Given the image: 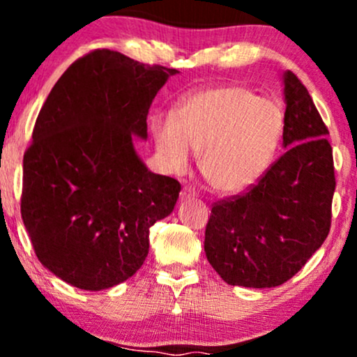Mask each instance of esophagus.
Here are the masks:
<instances>
[{
    "mask_svg": "<svg viewBox=\"0 0 357 357\" xmlns=\"http://www.w3.org/2000/svg\"><path fill=\"white\" fill-rule=\"evenodd\" d=\"M196 196V190L192 186H184L183 191H181V202H186V199H192Z\"/></svg>",
    "mask_w": 357,
    "mask_h": 357,
    "instance_id": "obj_1",
    "label": "esophagus"
}]
</instances>
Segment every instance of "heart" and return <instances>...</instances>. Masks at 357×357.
I'll use <instances>...</instances> for the list:
<instances>
[{
  "mask_svg": "<svg viewBox=\"0 0 357 357\" xmlns=\"http://www.w3.org/2000/svg\"><path fill=\"white\" fill-rule=\"evenodd\" d=\"M284 114L275 100L243 85L198 90L181 102L174 119H153V136L162 165L184 171L191 151L213 190L235 195L260 181L275 158Z\"/></svg>",
  "mask_w": 357,
  "mask_h": 357,
  "instance_id": "obj_1",
  "label": "heart"
}]
</instances>
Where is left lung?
I'll list each match as a JSON object with an SVG mask.
<instances>
[{"instance_id":"obj_1","label":"left lung","mask_w":357,"mask_h":357,"mask_svg":"<svg viewBox=\"0 0 357 357\" xmlns=\"http://www.w3.org/2000/svg\"><path fill=\"white\" fill-rule=\"evenodd\" d=\"M285 153L247 192L211 208L204 252L227 284L270 289L292 278L329 235L333 147L312 97L284 73Z\"/></svg>"}]
</instances>
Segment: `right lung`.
Masks as SVG:
<instances>
[{"mask_svg": "<svg viewBox=\"0 0 357 357\" xmlns=\"http://www.w3.org/2000/svg\"><path fill=\"white\" fill-rule=\"evenodd\" d=\"M176 68L112 50L73 61L48 93L23 158L22 218L45 268L82 290L122 284L181 184L147 169L134 137Z\"/></svg>", "mask_w": 357, "mask_h": 357, "instance_id": "right-lung-1", "label": "right lung"}]
</instances>
